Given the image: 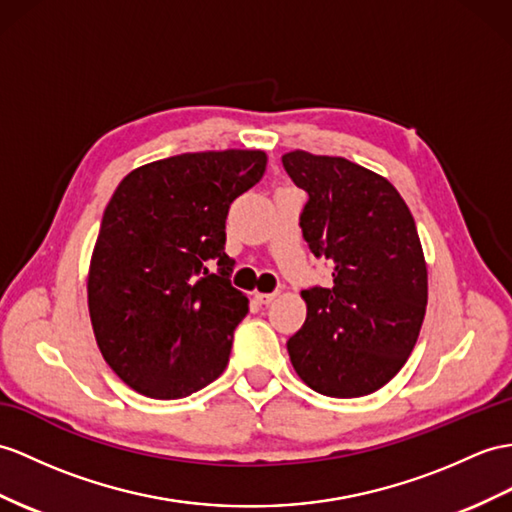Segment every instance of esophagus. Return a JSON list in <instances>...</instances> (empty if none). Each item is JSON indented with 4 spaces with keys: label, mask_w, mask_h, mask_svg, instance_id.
Masks as SVG:
<instances>
[{
    "label": "esophagus",
    "mask_w": 512,
    "mask_h": 512,
    "mask_svg": "<svg viewBox=\"0 0 512 512\" xmlns=\"http://www.w3.org/2000/svg\"><path fill=\"white\" fill-rule=\"evenodd\" d=\"M254 297H256V302H258V304H271L273 299L278 297V293H256Z\"/></svg>",
    "instance_id": "esophagus-1"
}]
</instances>
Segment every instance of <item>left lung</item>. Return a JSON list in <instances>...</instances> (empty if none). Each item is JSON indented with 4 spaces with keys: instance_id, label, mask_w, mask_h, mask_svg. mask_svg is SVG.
Listing matches in <instances>:
<instances>
[{
    "instance_id": "1",
    "label": "left lung",
    "mask_w": 512,
    "mask_h": 512,
    "mask_svg": "<svg viewBox=\"0 0 512 512\" xmlns=\"http://www.w3.org/2000/svg\"><path fill=\"white\" fill-rule=\"evenodd\" d=\"M308 193L299 228L332 286H310L306 321L286 350L310 389L363 397L404 367L426 315L428 269L415 219L395 186L339 156H282Z\"/></svg>"
}]
</instances>
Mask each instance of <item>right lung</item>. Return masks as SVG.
<instances>
[{"label": "right lung", "instance_id": "obj_1", "mask_svg": "<svg viewBox=\"0 0 512 512\" xmlns=\"http://www.w3.org/2000/svg\"><path fill=\"white\" fill-rule=\"evenodd\" d=\"M265 167L260 149L180 154L134 169L112 193L86 289L99 352L136 393L180 400L226 369L249 310L230 282L226 219Z\"/></svg>", "mask_w": 512, "mask_h": 512}]
</instances>
